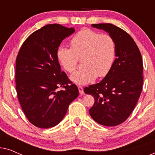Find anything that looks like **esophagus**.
Masks as SVG:
<instances>
[{
    "label": "esophagus",
    "instance_id": "esophagus-1",
    "mask_svg": "<svg viewBox=\"0 0 155 155\" xmlns=\"http://www.w3.org/2000/svg\"><path fill=\"white\" fill-rule=\"evenodd\" d=\"M78 90H79V92L80 94H84V90H83V87L82 86H78Z\"/></svg>",
    "mask_w": 155,
    "mask_h": 155
}]
</instances>
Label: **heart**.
Wrapping results in <instances>:
<instances>
[{
    "label": "heart",
    "mask_w": 155,
    "mask_h": 155,
    "mask_svg": "<svg viewBox=\"0 0 155 155\" xmlns=\"http://www.w3.org/2000/svg\"><path fill=\"white\" fill-rule=\"evenodd\" d=\"M70 45L71 48L58 46L56 57L61 66L68 73L75 71L78 59L82 58L84 67L71 77L75 83H90L97 76L104 78L111 71L116 55V44L112 36L83 29L73 36Z\"/></svg>",
    "instance_id": "1"
}]
</instances>
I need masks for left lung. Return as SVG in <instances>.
Segmentation results:
<instances>
[{
  "instance_id": "left-lung-1",
  "label": "left lung",
  "mask_w": 155,
  "mask_h": 155,
  "mask_svg": "<svg viewBox=\"0 0 155 155\" xmlns=\"http://www.w3.org/2000/svg\"><path fill=\"white\" fill-rule=\"evenodd\" d=\"M114 37L116 58L113 67L99 83L91 84L84 92L94 96L90 109L95 121L105 126H115L129 117L140 96L143 84V64L137 44L131 36L111 23L92 24Z\"/></svg>"
}]
</instances>
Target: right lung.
Returning a JSON list of instances; mask_svg holds the SVG:
<instances>
[{
	"label": "right lung",
	"mask_w": 155,
	"mask_h": 155,
	"mask_svg": "<svg viewBox=\"0 0 155 155\" xmlns=\"http://www.w3.org/2000/svg\"><path fill=\"white\" fill-rule=\"evenodd\" d=\"M75 31L49 24L31 33L23 42L16 58L17 95L25 115L34 126H56L79 95L65 72L61 71L56 50L63 39Z\"/></svg>",
	"instance_id": "right-lung-1"
}]
</instances>
